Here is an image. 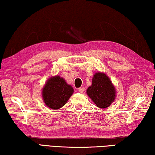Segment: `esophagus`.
<instances>
[{
  "label": "esophagus",
  "instance_id": "esophagus-1",
  "mask_svg": "<svg viewBox=\"0 0 155 155\" xmlns=\"http://www.w3.org/2000/svg\"><path fill=\"white\" fill-rule=\"evenodd\" d=\"M78 91L80 92H81V93L84 92V87H79V88H78Z\"/></svg>",
  "mask_w": 155,
  "mask_h": 155
}]
</instances>
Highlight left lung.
<instances>
[{
    "label": "left lung",
    "instance_id": "obj_1",
    "mask_svg": "<svg viewBox=\"0 0 155 155\" xmlns=\"http://www.w3.org/2000/svg\"><path fill=\"white\" fill-rule=\"evenodd\" d=\"M87 94L96 107L106 109L115 99L116 90L109 78L104 73H96L92 85L86 90Z\"/></svg>",
    "mask_w": 155,
    "mask_h": 155
}]
</instances>
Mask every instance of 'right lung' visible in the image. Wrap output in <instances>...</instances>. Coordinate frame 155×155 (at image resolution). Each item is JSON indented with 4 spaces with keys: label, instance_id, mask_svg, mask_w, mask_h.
Instances as JSON below:
<instances>
[{
    "label": "right lung",
    "instance_id": "obj_1",
    "mask_svg": "<svg viewBox=\"0 0 155 155\" xmlns=\"http://www.w3.org/2000/svg\"><path fill=\"white\" fill-rule=\"evenodd\" d=\"M71 86L59 75L46 81L42 89V98L45 104L51 109H59L65 105L74 93Z\"/></svg>",
    "mask_w": 155,
    "mask_h": 155
}]
</instances>
